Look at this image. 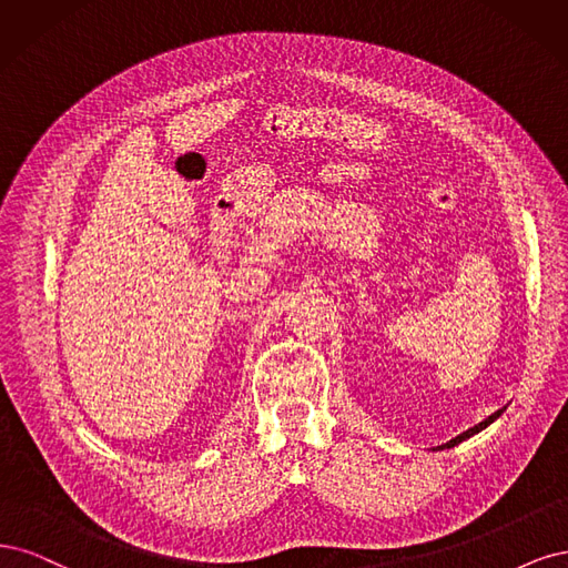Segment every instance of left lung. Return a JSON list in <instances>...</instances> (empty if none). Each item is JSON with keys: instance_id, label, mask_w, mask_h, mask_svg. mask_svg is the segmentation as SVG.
<instances>
[{"instance_id": "obj_1", "label": "left lung", "mask_w": 568, "mask_h": 568, "mask_svg": "<svg viewBox=\"0 0 568 568\" xmlns=\"http://www.w3.org/2000/svg\"><path fill=\"white\" fill-rule=\"evenodd\" d=\"M503 410L505 408H500V410H496V413H493V415H488L486 419H484V423H479V425H474V427H469L467 432H463V434H457L455 438H450V442L448 444H442V446H436L434 450H446V448H453V446H457V444H463V442H467V438H471L474 434H479V432H484L488 425H493V423H496V419L503 415Z\"/></svg>"}]
</instances>
